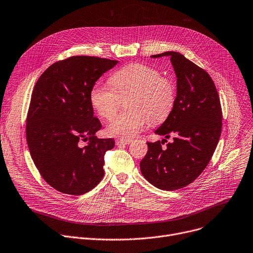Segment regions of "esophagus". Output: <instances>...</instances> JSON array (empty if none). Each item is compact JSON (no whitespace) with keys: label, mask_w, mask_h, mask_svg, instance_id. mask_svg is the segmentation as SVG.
I'll list each match as a JSON object with an SVG mask.
<instances>
[{"label":"esophagus","mask_w":253,"mask_h":253,"mask_svg":"<svg viewBox=\"0 0 253 253\" xmlns=\"http://www.w3.org/2000/svg\"><path fill=\"white\" fill-rule=\"evenodd\" d=\"M131 143V140L129 139H116L115 140V144L118 146H125V145H128Z\"/></svg>","instance_id":"1"}]
</instances>
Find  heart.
<instances>
[{
    "mask_svg": "<svg viewBox=\"0 0 253 253\" xmlns=\"http://www.w3.org/2000/svg\"><path fill=\"white\" fill-rule=\"evenodd\" d=\"M112 88L96 84L90 91V102L100 118L109 121L118 113L122 100L126 99V114L116 116L106 131L112 137L128 139L148 124L166 121L176 99L175 84L152 66L140 63L126 65L110 78Z\"/></svg>",
    "mask_w": 253,
    "mask_h": 253,
    "instance_id": "1",
    "label": "heart"
}]
</instances>
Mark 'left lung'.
Wrapping results in <instances>:
<instances>
[{
	"mask_svg": "<svg viewBox=\"0 0 253 253\" xmlns=\"http://www.w3.org/2000/svg\"><path fill=\"white\" fill-rule=\"evenodd\" d=\"M170 56L177 77L175 104L168 119L155 133L165 139L148 144L140 162L143 176L154 186L176 190L190 184L208 166L222 131V108L211 76L176 51L154 54Z\"/></svg>",
	"mask_w": 253,
	"mask_h": 253,
	"instance_id": "1",
	"label": "left lung"
}]
</instances>
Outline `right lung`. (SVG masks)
Here are the masks:
<instances>
[{"mask_svg": "<svg viewBox=\"0 0 253 253\" xmlns=\"http://www.w3.org/2000/svg\"><path fill=\"white\" fill-rule=\"evenodd\" d=\"M118 63L74 55L49 66L33 88L26 140L42 177L57 191L80 196L104 175V155L114 141L95 135L102 125L94 116L90 91Z\"/></svg>", "mask_w": 253, "mask_h": 253, "instance_id": "obj_1", "label": "right lung"}]
</instances>
